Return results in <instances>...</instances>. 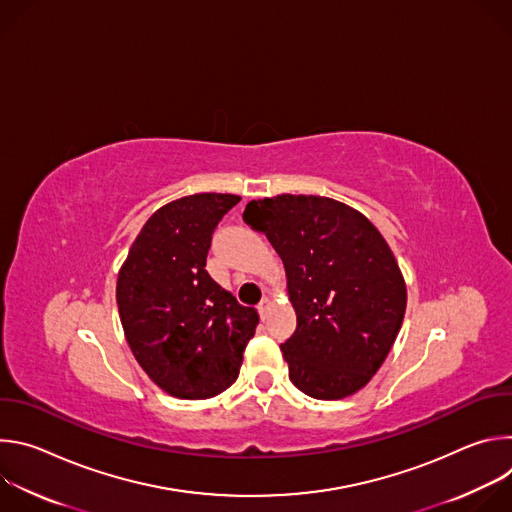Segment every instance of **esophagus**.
Returning <instances> with one entry per match:
<instances>
[{
    "label": "esophagus",
    "instance_id": "34e87169",
    "mask_svg": "<svg viewBox=\"0 0 512 512\" xmlns=\"http://www.w3.org/2000/svg\"><path fill=\"white\" fill-rule=\"evenodd\" d=\"M271 298H263L261 302H259V306H257V310H259V316L261 318H265L267 316V312H269V308H271Z\"/></svg>",
    "mask_w": 512,
    "mask_h": 512
}]
</instances>
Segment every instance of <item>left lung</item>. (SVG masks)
Wrapping results in <instances>:
<instances>
[{
    "mask_svg": "<svg viewBox=\"0 0 512 512\" xmlns=\"http://www.w3.org/2000/svg\"><path fill=\"white\" fill-rule=\"evenodd\" d=\"M243 221L279 253L298 326L281 352L289 381L314 399H344L385 362L405 316L407 289L367 216L326 196L251 200Z\"/></svg>",
    "mask_w": 512,
    "mask_h": 512,
    "instance_id": "left-lung-1",
    "label": "left lung"
}]
</instances>
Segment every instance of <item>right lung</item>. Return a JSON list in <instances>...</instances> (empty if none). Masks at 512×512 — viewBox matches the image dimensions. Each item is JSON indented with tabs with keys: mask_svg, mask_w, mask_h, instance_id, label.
Masks as SVG:
<instances>
[{
	"mask_svg": "<svg viewBox=\"0 0 512 512\" xmlns=\"http://www.w3.org/2000/svg\"><path fill=\"white\" fill-rule=\"evenodd\" d=\"M241 200L192 194L156 210L133 241L117 277L125 338L141 369L178 399L229 389L259 316L206 271L212 233Z\"/></svg>",
	"mask_w": 512,
	"mask_h": 512,
	"instance_id": "right-lung-1",
	"label": "right lung"
}]
</instances>
